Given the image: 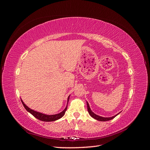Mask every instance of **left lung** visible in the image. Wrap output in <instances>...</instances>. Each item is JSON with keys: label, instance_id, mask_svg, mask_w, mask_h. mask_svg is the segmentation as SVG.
I'll list each match as a JSON object with an SVG mask.
<instances>
[{"label": "left lung", "instance_id": "left-lung-1", "mask_svg": "<svg viewBox=\"0 0 150 150\" xmlns=\"http://www.w3.org/2000/svg\"><path fill=\"white\" fill-rule=\"evenodd\" d=\"M87 106H88V112H89V114L90 115V116H91V117H93V118H94V119H96V120H98V121H110V120H112V119H113V118H115V117L118 115H115V116H112V117H101V116H98V115H96V114H94V113L91 110V109H90V107H89V104H88V103L87 102Z\"/></svg>", "mask_w": 150, "mask_h": 150}]
</instances>
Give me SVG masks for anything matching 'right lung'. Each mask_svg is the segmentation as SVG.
I'll return each instance as SVG.
<instances>
[{
	"label": "right lung",
	"mask_w": 150,
	"mask_h": 150,
	"mask_svg": "<svg viewBox=\"0 0 150 150\" xmlns=\"http://www.w3.org/2000/svg\"><path fill=\"white\" fill-rule=\"evenodd\" d=\"M69 96L67 98V101H69ZM21 101H22V104H23L24 107L25 108V109L27 111L29 112L31 115H33L35 117H36V118L40 120V121H46V122L54 121H56V120L60 119L61 117H62L64 115L65 112L67 110V106H66L64 110H63L61 112L59 113V114L54 115H44V114H42V113H40V112L35 111L33 110H31V109H30L29 107L27 106L22 100H21Z\"/></svg>",
	"instance_id": "add662e5"
}]
</instances>
